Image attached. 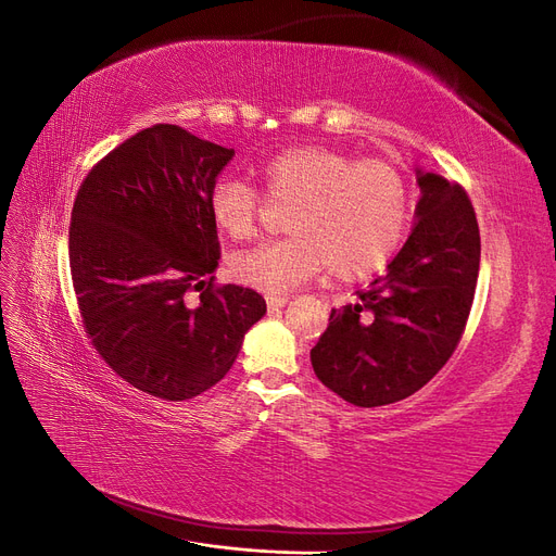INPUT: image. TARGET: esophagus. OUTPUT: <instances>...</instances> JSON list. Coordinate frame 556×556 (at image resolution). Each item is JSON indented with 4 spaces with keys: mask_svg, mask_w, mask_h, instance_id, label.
Instances as JSON below:
<instances>
[{
    "mask_svg": "<svg viewBox=\"0 0 556 556\" xmlns=\"http://www.w3.org/2000/svg\"><path fill=\"white\" fill-rule=\"evenodd\" d=\"M288 301H290L288 294H266V306L271 308V311L282 308L285 304H288Z\"/></svg>",
    "mask_w": 556,
    "mask_h": 556,
    "instance_id": "obj_1",
    "label": "esophagus"
}]
</instances>
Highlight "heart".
Returning a JSON list of instances; mask_svg holds the SVG:
<instances>
[{"mask_svg":"<svg viewBox=\"0 0 556 556\" xmlns=\"http://www.w3.org/2000/svg\"><path fill=\"white\" fill-rule=\"evenodd\" d=\"M257 176L268 199L290 204V237L231 255V276L252 288L290 292L325 268L336 280H359L382 268L406 237L408 182L382 160L352 162L341 150L308 143L266 157ZM257 211L260 194L245 180L223 176L211 185V220L227 237H250Z\"/></svg>","mask_w":556,"mask_h":556,"instance_id":"heart-1","label":"heart"}]
</instances>
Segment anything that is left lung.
Segmentation results:
<instances>
[{
	"instance_id": "8db88e82",
	"label": "left lung",
	"mask_w": 556,
	"mask_h": 556,
	"mask_svg": "<svg viewBox=\"0 0 556 556\" xmlns=\"http://www.w3.org/2000/svg\"><path fill=\"white\" fill-rule=\"evenodd\" d=\"M415 227L355 304L333 308L311 350L325 387L359 408L415 394L457 348L473 306L480 229L468 194L439 174L417 169Z\"/></svg>"
}]
</instances>
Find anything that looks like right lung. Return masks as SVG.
I'll list each match as a JSON object with an SVG mask.
<instances>
[{
	"label": "right lung",
	"mask_w": 556,
	"mask_h": 556,
	"mask_svg": "<svg viewBox=\"0 0 556 556\" xmlns=\"http://www.w3.org/2000/svg\"><path fill=\"white\" fill-rule=\"evenodd\" d=\"M231 148L153 125L97 162L74 201L70 266L88 339L137 390L185 401L220 382L262 294L215 288L208 192Z\"/></svg>",
	"instance_id": "obj_1"
}]
</instances>
